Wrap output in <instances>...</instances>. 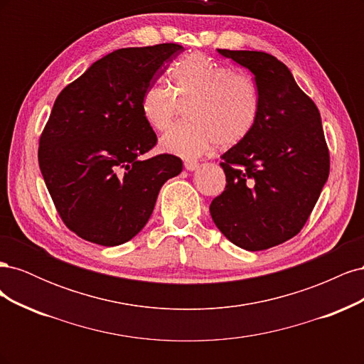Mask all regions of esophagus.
<instances>
[{
	"instance_id": "obj_1",
	"label": "esophagus",
	"mask_w": 364,
	"mask_h": 364,
	"mask_svg": "<svg viewBox=\"0 0 364 364\" xmlns=\"http://www.w3.org/2000/svg\"><path fill=\"white\" fill-rule=\"evenodd\" d=\"M200 167V164L197 162V161H186L185 162V168L188 170V171H194V170H197Z\"/></svg>"
}]
</instances>
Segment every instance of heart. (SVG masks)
I'll return each instance as SVG.
<instances>
[{
    "mask_svg": "<svg viewBox=\"0 0 364 364\" xmlns=\"http://www.w3.org/2000/svg\"><path fill=\"white\" fill-rule=\"evenodd\" d=\"M173 90L153 83L141 97V112L158 132L171 127L181 107L190 121L171 129L161 149L186 159L197 158L213 146L234 147L255 129L261 98L249 75L237 74L200 53L181 59L171 70Z\"/></svg>",
    "mask_w": 364,
    "mask_h": 364,
    "instance_id": "b5f03b06",
    "label": "heart"
}]
</instances>
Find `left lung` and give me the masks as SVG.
<instances>
[{
  "instance_id": "8db88e82",
  "label": "left lung",
  "mask_w": 364,
  "mask_h": 364,
  "mask_svg": "<svg viewBox=\"0 0 364 364\" xmlns=\"http://www.w3.org/2000/svg\"><path fill=\"white\" fill-rule=\"evenodd\" d=\"M218 53L255 75L261 109L252 134L222 156L226 186L209 213L235 246L264 250L301 232L328 179L329 150L317 106L281 60Z\"/></svg>"
}]
</instances>
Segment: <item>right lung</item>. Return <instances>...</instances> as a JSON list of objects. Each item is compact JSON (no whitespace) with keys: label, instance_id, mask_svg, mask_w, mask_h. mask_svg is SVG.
<instances>
[{"label":"right lung","instance_id":"1","mask_svg":"<svg viewBox=\"0 0 364 364\" xmlns=\"http://www.w3.org/2000/svg\"><path fill=\"white\" fill-rule=\"evenodd\" d=\"M183 47L119 48L94 62L54 102L38 161L62 222L80 238L118 246L146 226L161 186L182 171L162 153L141 112V97Z\"/></svg>","mask_w":364,"mask_h":364}]
</instances>
